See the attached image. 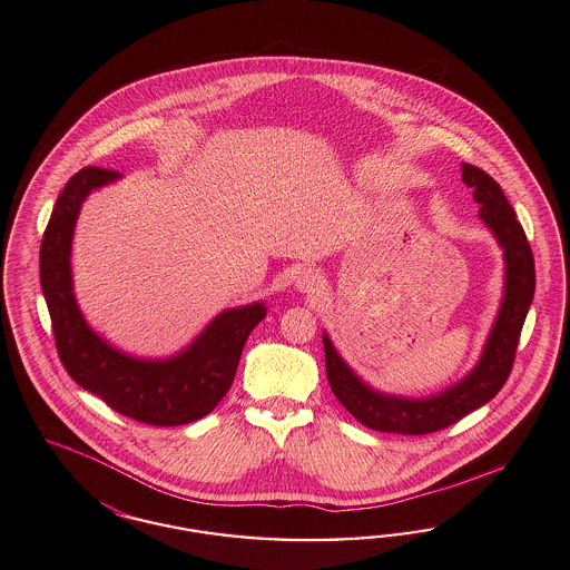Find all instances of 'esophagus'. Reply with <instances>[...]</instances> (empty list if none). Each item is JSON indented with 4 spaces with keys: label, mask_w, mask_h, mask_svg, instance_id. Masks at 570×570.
I'll use <instances>...</instances> for the list:
<instances>
[{
    "label": "esophagus",
    "mask_w": 570,
    "mask_h": 570,
    "mask_svg": "<svg viewBox=\"0 0 570 570\" xmlns=\"http://www.w3.org/2000/svg\"><path fill=\"white\" fill-rule=\"evenodd\" d=\"M324 286V279L316 269H303L301 274L296 275L295 288L298 293H305V295H312V293H320V288Z\"/></svg>",
    "instance_id": "34e87169"
}]
</instances>
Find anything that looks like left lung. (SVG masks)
<instances>
[{"mask_svg":"<svg viewBox=\"0 0 570 570\" xmlns=\"http://www.w3.org/2000/svg\"><path fill=\"white\" fill-rule=\"evenodd\" d=\"M462 183L473 188L479 218L492 228L504 256V296L499 316L475 368L454 386L429 399H403L382 394L343 363L324 333L326 377L331 390L363 426L380 433L429 434L452 426L466 413L492 401L504 386L522 335L525 314L534 296V256L524 228L507 202L501 184L475 165L462 163Z\"/></svg>","mask_w":570,"mask_h":570,"instance_id":"1","label":"left lung"}]
</instances>
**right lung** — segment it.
<instances>
[{"mask_svg": "<svg viewBox=\"0 0 570 570\" xmlns=\"http://www.w3.org/2000/svg\"><path fill=\"white\" fill-rule=\"evenodd\" d=\"M118 171L85 167L61 190L40 246V282L59 358L69 377L108 407L150 426L202 420L233 384L244 343L267 316L263 303L218 314L180 354L146 361L104 342L78 309L71 286V237L80 205L95 188L115 183Z\"/></svg>", "mask_w": 570, "mask_h": 570, "instance_id": "obj_1", "label": "right lung"}]
</instances>
